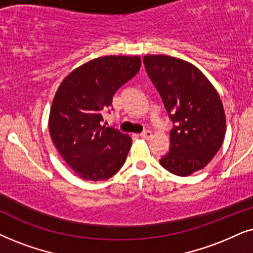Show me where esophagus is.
Returning <instances> with one entry per match:
<instances>
[{
    "mask_svg": "<svg viewBox=\"0 0 253 253\" xmlns=\"http://www.w3.org/2000/svg\"><path fill=\"white\" fill-rule=\"evenodd\" d=\"M141 137H143L144 140H149L153 137V133H151L150 130H144L143 133H141Z\"/></svg>",
    "mask_w": 253,
    "mask_h": 253,
    "instance_id": "34e87169",
    "label": "esophagus"
}]
</instances>
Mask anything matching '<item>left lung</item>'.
<instances>
[{"label": "left lung", "mask_w": 253, "mask_h": 253, "mask_svg": "<svg viewBox=\"0 0 253 253\" xmlns=\"http://www.w3.org/2000/svg\"><path fill=\"white\" fill-rule=\"evenodd\" d=\"M148 76L177 126L170 132V151L160 163L176 176L203 170L220 150L225 113L220 95L199 68L170 55H146Z\"/></svg>", "instance_id": "obj_1"}]
</instances>
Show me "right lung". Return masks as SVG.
<instances>
[{
  "mask_svg": "<svg viewBox=\"0 0 253 253\" xmlns=\"http://www.w3.org/2000/svg\"><path fill=\"white\" fill-rule=\"evenodd\" d=\"M139 55H105L70 72L56 90L48 129L59 154L80 178L105 180L124 166L132 137L105 127L102 111L140 70Z\"/></svg>",
  "mask_w": 253,
  "mask_h": 253,
  "instance_id": "1",
  "label": "right lung"
}]
</instances>
